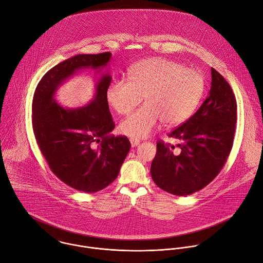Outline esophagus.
<instances>
[{
    "label": "esophagus",
    "mask_w": 263,
    "mask_h": 263,
    "mask_svg": "<svg viewBox=\"0 0 263 263\" xmlns=\"http://www.w3.org/2000/svg\"><path fill=\"white\" fill-rule=\"evenodd\" d=\"M130 143H131V146H132V147H135V146H137V145L140 143V140L131 138V139H130Z\"/></svg>",
    "instance_id": "1"
}]
</instances>
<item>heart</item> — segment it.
Listing matches in <instances>:
<instances>
[{"label":"heart","mask_w":263,"mask_h":263,"mask_svg":"<svg viewBox=\"0 0 263 263\" xmlns=\"http://www.w3.org/2000/svg\"><path fill=\"white\" fill-rule=\"evenodd\" d=\"M205 89L201 72L163 58H148L133 65L129 79L117 78L106 89L108 104L120 115H129L120 125L133 138L147 137L162 121L165 126L184 123L194 112Z\"/></svg>","instance_id":"1"}]
</instances>
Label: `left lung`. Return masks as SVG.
I'll list each match as a JSON object with an SVG mask.
<instances>
[{
	"mask_svg": "<svg viewBox=\"0 0 263 263\" xmlns=\"http://www.w3.org/2000/svg\"><path fill=\"white\" fill-rule=\"evenodd\" d=\"M209 96L199 109L168 136L179 139V148L157 142L151 165L155 184L179 196L208 186L223 168L232 147L236 101L225 78L214 68Z\"/></svg>",
	"mask_w": 263,
	"mask_h": 263,
	"instance_id": "obj_1",
	"label": "left lung"
}]
</instances>
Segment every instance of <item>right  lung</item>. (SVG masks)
I'll return each instance as SVG.
<instances>
[{"mask_svg": "<svg viewBox=\"0 0 263 263\" xmlns=\"http://www.w3.org/2000/svg\"><path fill=\"white\" fill-rule=\"evenodd\" d=\"M110 58V52L76 54L61 62L44 74L33 98V130L50 170L66 185L84 193L110 185L131 147L126 136L109 134L115 123L105 94L111 76L102 69ZM84 68L102 73L93 100L76 109L60 106L54 99L57 89Z\"/></svg>", "mask_w": 263, "mask_h": 263, "instance_id": "1", "label": "right lung"}]
</instances>
